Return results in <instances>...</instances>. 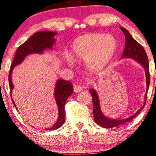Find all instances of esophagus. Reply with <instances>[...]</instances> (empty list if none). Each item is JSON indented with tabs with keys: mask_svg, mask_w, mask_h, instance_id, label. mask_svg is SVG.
Wrapping results in <instances>:
<instances>
[{
	"mask_svg": "<svg viewBox=\"0 0 156 156\" xmlns=\"http://www.w3.org/2000/svg\"><path fill=\"white\" fill-rule=\"evenodd\" d=\"M85 87L83 86H82V85H75L73 86V90H74V92L75 93H79L83 89H84Z\"/></svg>",
	"mask_w": 156,
	"mask_h": 156,
	"instance_id": "34e87169",
	"label": "esophagus"
}]
</instances>
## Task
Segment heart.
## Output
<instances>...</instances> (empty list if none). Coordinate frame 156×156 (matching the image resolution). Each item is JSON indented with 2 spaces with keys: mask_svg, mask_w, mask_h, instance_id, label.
<instances>
[{
  "mask_svg": "<svg viewBox=\"0 0 156 156\" xmlns=\"http://www.w3.org/2000/svg\"><path fill=\"white\" fill-rule=\"evenodd\" d=\"M116 48V41L111 36L105 34H88L77 38L72 45L75 58L87 61L93 70H101L113 56ZM66 62L72 66L73 61L68 55Z\"/></svg>",
  "mask_w": 156,
  "mask_h": 156,
  "instance_id": "heart-1",
  "label": "heart"
}]
</instances>
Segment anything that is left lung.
Returning <instances> with one entry per match:
<instances>
[{"mask_svg": "<svg viewBox=\"0 0 156 156\" xmlns=\"http://www.w3.org/2000/svg\"><path fill=\"white\" fill-rule=\"evenodd\" d=\"M120 30L123 31L124 35L126 37V45L125 48H124V51L123 53V57H127V58H132L136 60L137 62L141 64L145 68L146 70V84H147V88H146V93L145 95V101L144 104H143V107L137 112V113L133 115L131 117L126 118V119L123 120H113L108 118L107 117L103 115L101 112V107H100V102L98 96V94L94 89H90V93L93 97V116H94V120L98 125L103 128H115L117 126H120V125H123L128 122H130L138 114L140 113V111L144 108L145 105H146V100H147V93H148L149 85H150V73H149V63L148 56L146 53V51L143 48V47L141 45L140 43L137 42L134 38H133L131 35L128 33V31L126 29L123 28H120Z\"/></svg>", "mask_w": 156, "mask_h": 156, "instance_id": "1", "label": "left lung"}]
</instances>
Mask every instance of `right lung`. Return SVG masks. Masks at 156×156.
Instances as JSON below:
<instances>
[{"instance_id": "1", "label": "right lung", "mask_w": 156, "mask_h": 156, "mask_svg": "<svg viewBox=\"0 0 156 156\" xmlns=\"http://www.w3.org/2000/svg\"><path fill=\"white\" fill-rule=\"evenodd\" d=\"M55 35H56V33L51 32V31L37 32L18 48L13 63L10 66L9 74H8L10 95H11L12 90L13 88V85L11 80L12 71H13V68L21 63L25 58L29 54L42 53L44 50L47 48L51 49L53 43H55V38L53 37ZM73 90V87L70 81L65 80H57L55 88V98L58 108V119L57 120L56 123L54 124L53 127L48 128L47 130H53L58 129L63 125L65 122V105L68 98L72 94ZM11 99L13 101L14 106L16 107L13 100L12 98V95Z\"/></svg>"}]
</instances>
